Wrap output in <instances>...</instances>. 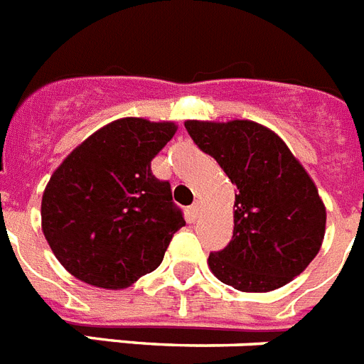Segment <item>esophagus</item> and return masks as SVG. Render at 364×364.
I'll return each instance as SVG.
<instances>
[{"label": "esophagus", "mask_w": 364, "mask_h": 364, "mask_svg": "<svg viewBox=\"0 0 364 364\" xmlns=\"http://www.w3.org/2000/svg\"><path fill=\"white\" fill-rule=\"evenodd\" d=\"M191 215H192V218H196V216L200 215V201H194V203H192Z\"/></svg>", "instance_id": "obj_1"}]
</instances>
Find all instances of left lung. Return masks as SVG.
Instances as JSON below:
<instances>
[{"mask_svg": "<svg viewBox=\"0 0 364 364\" xmlns=\"http://www.w3.org/2000/svg\"><path fill=\"white\" fill-rule=\"evenodd\" d=\"M185 127L237 185L233 239L210 252V272L242 292L274 291L300 276L322 246L326 207L291 149L250 120Z\"/></svg>", "mask_w": 364, "mask_h": 364, "instance_id": "8db88e82", "label": "left lung"}]
</instances>
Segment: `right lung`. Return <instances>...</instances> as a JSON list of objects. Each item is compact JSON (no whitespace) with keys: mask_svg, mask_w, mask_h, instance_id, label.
Wrapping results in <instances>:
<instances>
[{"mask_svg":"<svg viewBox=\"0 0 364 364\" xmlns=\"http://www.w3.org/2000/svg\"><path fill=\"white\" fill-rule=\"evenodd\" d=\"M176 129L172 122L122 118L88 136L55 170L42 196V231L72 276L125 289L163 262L185 218L151 161Z\"/></svg>","mask_w":364,"mask_h":364,"instance_id":"right-lung-1","label":"right lung"}]
</instances>
